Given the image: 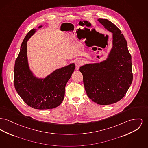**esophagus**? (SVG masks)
Instances as JSON below:
<instances>
[{
  "mask_svg": "<svg viewBox=\"0 0 148 148\" xmlns=\"http://www.w3.org/2000/svg\"><path fill=\"white\" fill-rule=\"evenodd\" d=\"M75 68L77 69H78L79 68L83 65V61L80 60H78L75 61Z\"/></svg>",
  "mask_w": 148,
  "mask_h": 148,
  "instance_id": "esophagus-1",
  "label": "esophagus"
}]
</instances>
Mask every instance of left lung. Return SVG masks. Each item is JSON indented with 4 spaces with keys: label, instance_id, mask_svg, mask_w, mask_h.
Instances as JSON below:
<instances>
[{
    "label": "left lung",
    "instance_id": "8db88e82",
    "mask_svg": "<svg viewBox=\"0 0 148 148\" xmlns=\"http://www.w3.org/2000/svg\"><path fill=\"white\" fill-rule=\"evenodd\" d=\"M98 21L112 33L113 46L106 60L79 69L88 97L101 105L113 104L125 96L132 82L131 56L121 31L111 21Z\"/></svg>",
    "mask_w": 148,
    "mask_h": 148
}]
</instances>
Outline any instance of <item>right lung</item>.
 Instances as JSON below:
<instances>
[{
    "mask_svg": "<svg viewBox=\"0 0 148 148\" xmlns=\"http://www.w3.org/2000/svg\"><path fill=\"white\" fill-rule=\"evenodd\" d=\"M40 26L38 28H41ZM36 29L25 37L15 61L14 84L18 94L29 106L38 110L54 108L61 104L65 88L75 69V64L56 69L44 79L36 78L29 69L27 56V42Z\"/></svg>",
    "mask_w": 148,
    "mask_h": 148,
    "instance_id": "add662e5",
    "label": "right lung"
}]
</instances>
